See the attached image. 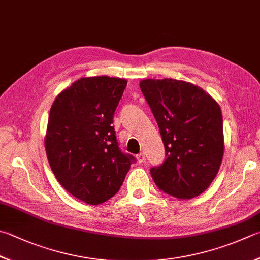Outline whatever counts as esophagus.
<instances>
[{
	"mask_svg": "<svg viewBox=\"0 0 260 260\" xmlns=\"http://www.w3.org/2000/svg\"><path fill=\"white\" fill-rule=\"evenodd\" d=\"M137 159H138L139 163H143V161L145 160V154L141 151V153H139L138 155H137Z\"/></svg>",
	"mask_w": 260,
	"mask_h": 260,
	"instance_id": "obj_1",
	"label": "esophagus"
}]
</instances>
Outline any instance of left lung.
<instances>
[{
	"mask_svg": "<svg viewBox=\"0 0 260 260\" xmlns=\"http://www.w3.org/2000/svg\"><path fill=\"white\" fill-rule=\"evenodd\" d=\"M140 89L165 147L163 164L150 169L158 189L191 199L216 176L224 154L221 107L202 88L175 79H145Z\"/></svg>",
	"mask_w": 260,
	"mask_h": 260,
	"instance_id": "8db88e82",
	"label": "left lung"
}]
</instances>
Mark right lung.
<instances>
[{
	"label": "right lung",
	"mask_w": 260,
	"mask_h": 260,
	"mask_svg": "<svg viewBox=\"0 0 260 260\" xmlns=\"http://www.w3.org/2000/svg\"><path fill=\"white\" fill-rule=\"evenodd\" d=\"M126 80L80 78L57 95L48 116L45 149L54 175L68 192L89 205L120 190L136 158L117 144L113 115Z\"/></svg>",
	"instance_id": "add662e5"
}]
</instances>
